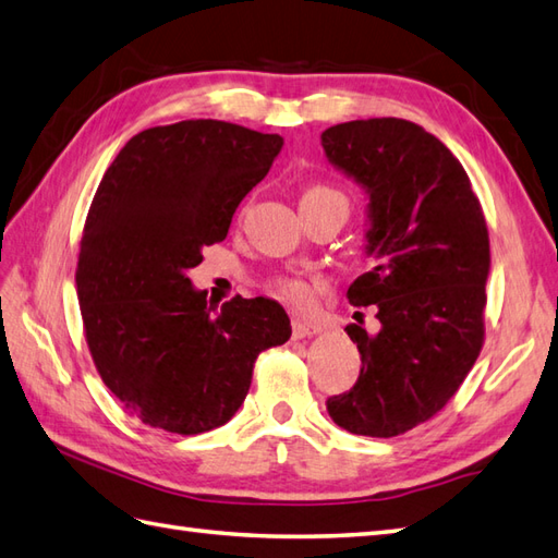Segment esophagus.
I'll return each mask as SVG.
<instances>
[{"mask_svg":"<svg viewBox=\"0 0 558 558\" xmlns=\"http://www.w3.org/2000/svg\"><path fill=\"white\" fill-rule=\"evenodd\" d=\"M320 332V326L314 320H306V318H294L292 320V335L294 340H304V338H314V335Z\"/></svg>","mask_w":558,"mask_h":558,"instance_id":"34e87169","label":"esophagus"}]
</instances>
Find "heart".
<instances>
[{"instance_id":"obj_1","label":"heart","mask_w":558,"mask_h":558,"mask_svg":"<svg viewBox=\"0 0 558 558\" xmlns=\"http://www.w3.org/2000/svg\"><path fill=\"white\" fill-rule=\"evenodd\" d=\"M320 199H332V202H340L347 206V199L342 197V194L338 190L326 187V185H314L302 194V202H320ZM268 290L274 292L278 300L296 304V306H306L311 300H314V290H311V284H306L300 278H292V276L274 278L268 282Z\"/></svg>"}]
</instances>
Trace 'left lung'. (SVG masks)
<instances>
[{
	"instance_id": "left-lung-1",
	"label": "left lung",
	"mask_w": 558,
	"mask_h": 558,
	"mask_svg": "<svg viewBox=\"0 0 558 558\" xmlns=\"http://www.w3.org/2000/svg\"><path fill=\"white\" fill-rule=\"evenodd\" d=\"M320 145L371 194L375 268L347 296L375 304L380 323L378 332L344 328L364 366L352 390L326 407L349 433L397 437L442 411L481 356L487 220L459 159L416 123L349 121L328 128Z\"/></svg>"
}]
</instances>
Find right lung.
I'll return each mask as SVG.
<instances>
[{
  "mask_svg": "<svg viewBox=\"0 0 558 558\" xmlns=\"http://www.w3.org/2000/svg\"><path fill=\"white\" fill-rule=\"evenodd\" d=\"M280 147V135L244 125L180 121L128 140L101 178L77 254V302L99 378L145 425L199 435L228 423L256 356L290 340L278 302L232 296L214 314L187 278L202 250L226 240Z\"/></svg>",
  "mask_w": 558,
  "mask_h": 558,
  "instance_id": "obj_1",
  "label": "right lung"
}]
</instances>
